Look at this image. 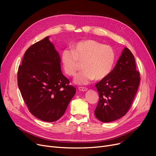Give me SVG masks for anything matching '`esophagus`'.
Instances as JSON below:
<instances>
[{
  "label": "esophagus",
  "instance_id": "34e87169",
  "mask_svg": "<svg viewBox=\"0 0 156 156\" xmlns=\"http://www.w3.org/2000/svg\"><path fill=\"white\" fill-rule=\"evenodd\" d=\"M87 88L85 87H78V90L80 91H82V92H86L87 90Z\"/></svg>",
  "mask_w": 156,
  "mask_h": 156
}]
</instances>
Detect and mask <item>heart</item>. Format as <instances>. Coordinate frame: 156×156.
<instances>
[{
    "mask_svg": "<svg viewBox=\"0 0 156 156\" xmlns=\"http://www.w3.org/2000/svg\"><path fill=\"white\" fill-rule=\"evenodd\" d=\"M115 60L116 54L112 47L91 39L74 44L71 50L65 49L61 54L63 69L68 76H75L80 63H83L84 70L74 79L78 85H87L95 78L104 79L111 72Z\"/></svg>",
    "mask_w": 156,
    "mask_h": 156,
    "instance_id": "obj_1",
    "label": "heart"
}]
</instances>
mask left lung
Wrapping results in <instances>:
<instances>
[{
	"label": "left lung",
	"instance_id": "left-lung-1",
	"mask_svg": "<svg viewBox=\"0 0 156 156\" xmlns=\"http://www.w3.org/2000/svg\"><path fill=\"white\" fill-rule=\"evenodd\" d=\"M135 57L125 48L109 75L95 84L99 101L94 111L95 117L104 122L124 116L135 99L140 81L136 70Z\"/></svg>",
	"mask_w": 156,
	"mask_h": 156
}]
</instances>
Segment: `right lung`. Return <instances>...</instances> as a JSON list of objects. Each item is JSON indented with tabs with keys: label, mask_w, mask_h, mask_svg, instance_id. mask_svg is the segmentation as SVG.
Listing matches in <instances>:
<instances>
[{
	"label": "right lung",
	"mask_w": 156,
	"mask_h": 156,
	"mask_svg": "<svg viewBox=\"0 0 156 156\" xmlns=\"http://www.w3.org/2000/svg\"><path fill=\"white\" fill-rule=\"evenodd\" d=\"M60 55L47 37L30 46L18 71V85L29 111L54 122L62 117L76 88L61 69Z\"/></svg>",
	"instance_id": "1"
}]
</instances>
